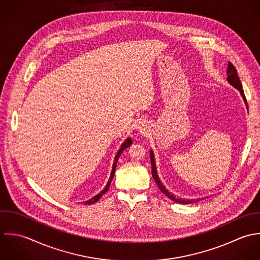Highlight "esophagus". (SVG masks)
I'll list each match as a JSON object with an SVG mask.
<instances>
[{"label":"esophagus","instance_id":"1","mask_svg":"<svg viewBox=\"0 0 260 260\" xmlns=\"http://www.w3.org/2000/svg\"><path fill=\"white\" fill-rule=\"evenodd\" d=\"M141 126H142V125H141ZM141 126H140V127H139V128H140V129H141V128H142V127H141Z\"/></svg>","mask_w":260,"mask_h":260}]
</instances>
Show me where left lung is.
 I'll return each mask as SVG.
<instances>
[{
    "mask_svg": "<svg viewBox=\"0 0 260 260\" xmlns=\"http://www.w3.org/2000/svg\"><path fill=\"white\" fill-rule=\"evenodd\" d=\"M227 81H228L233 87H235L236 89H238V90L240 91V93H241V95H242V98H243V101H244V103L246 104V107H247V109H248L247 102H246V99H245V95H244V91H243V88H242V84H241L240 79H239L238 74H237V70H236V68L234 67V65H233L231 62L228 63V67H227ZM150 156H151V164H152V175H153V178H154V180L156 181V185H157V187L159 188V190H160L168 198H170L171 200H173V201H175V202H177V203H181V204H192L193 202H196V201H194V200L192 201V200H182V199H178V198H176L172 193H170V192L165 188V186L161 184V182H160L159 179H158V176H157V173H156V161H155V157H154L153 151H150ZM198 201H199V200H198Z\"/></svg>",
    "mask_w": 260,
    "mask_h": 260,
    "instance_id": "obj_1",
    "label": "left lung"
}]
</instances>
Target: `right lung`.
Returning <instances> with one entry per match:
<instances>
[{
	"label": "right lung",
	"mask_w": 260,
	"mask_h": 260,
	"mask_svg": "<svg viewBox=\"0 0 260 260\" xmlns=\"http://www.w3.org/2000/svg\"><path fill=\"white\" fill-rule=\"evenodd\" d=\"M132 144H133V141H132V139H131V138H127V139L122 143V145H121L120 149L118 150V152L116 153L115 157H114L113 165H112V170H111V173H110V177H109V179H108V182H107L106 186L104 187V190H103L100 194H98V195H95L93 198H91V199H89V200L85 201V202H84V204H85V205H90V204L95 203L96 201H99V200H100V198L104 195V193H106V192L108 191V188H109V186H110V182H111V180H112V178H113V176H114V172H115V168H116V164H117L118 157H119L120 155L122 154V152H123L126 148H128Z\"/></svg>",
	"instance_id": "add662e5"
}]
</instances>
